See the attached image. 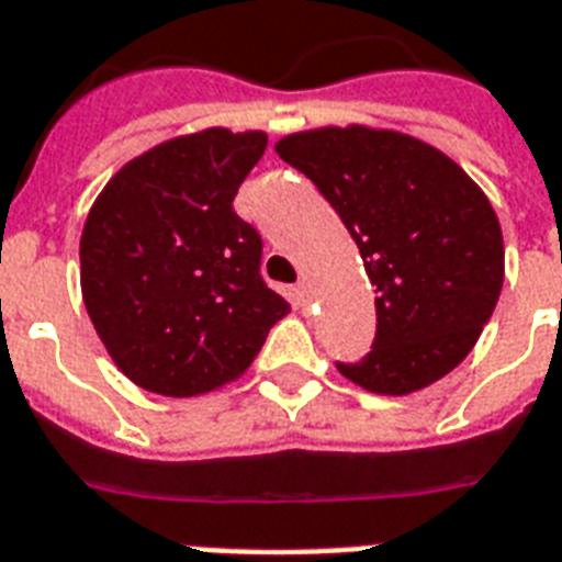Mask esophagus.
I'll return each mask as SVG.
<instances>
[{
	"label": "esophagus",
	"mask_w": 562,
	"mask_h": 562,
	"mask_svg": "<svg viewBox=\"0 0 562 562\" xmlns=\"http://www.w3.org/2000/svg\"><path fill=\"white\" fill-rule=\"evenodd\" d=\"M291 294H294V306L297 308H308V303L315 297V291H312V282L308 280H300L297 285L291 289Z\"/></svg>",
	"instance_id": "obj_1"
}]
</instances>
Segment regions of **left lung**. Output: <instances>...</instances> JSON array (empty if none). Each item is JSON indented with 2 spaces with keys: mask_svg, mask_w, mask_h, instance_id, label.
I'll return each mask as SVG.
<instances>
[{
  "mask_svg": "<svg viewBox=\"0 0 562 562\" xmlns=\"http://www.w3.org/2000/svg\"><path fill=\"white\" fill-rule=\"evenodd\" d=\"M359 245L375 285L373 350L341 375L405 396L452 373L479 341L505 282L496 210L467 171L387 127H315L273 145Z\"/></svg>",
  "mask_w": 562,
  "mask_h": 562,
  "instance_id": "1",
  "label": "left lung"
}]
</instances>
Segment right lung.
Masks as SVG:
<instances>
[{
  "label": "right lung",
  "mask_w": 562,
  "mask_h": 562,
  "mask_svg": "<svg viewBox=\"0 0 562 562\" xmlns=\"http://www.w3.org/2000/svg\"><path fill=\"white\" fill-rule=\"evenodd\" d=\"M262 131L206 127L125 162L81 233V294L122 373L160 396L233 382L289 303L259 277L262 238L233 210Z\"/></svg>",
  "instance_id": "right-lung-1"
}]
</instances>
